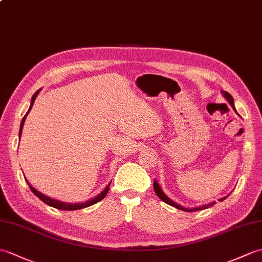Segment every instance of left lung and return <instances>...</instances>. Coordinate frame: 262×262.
Returning a JSON list of instances; mask_svg holds the SVG:
<instances>
[{
    "label": "left lung",
    "instance_id": "8db88e82",
    "mask_svg": "<svg viewBox=\"0 0 262 262\" xmlns=\"http://www.w3.org/2000/svg\"><path fill=\"white\" fill-rule=\"evenodd\" d=\"M222 93V95H223V97L224 98H226L227 100H228V102L230 103L231 105V107L233 108V111L236 113V111H235V107H234V101H233V98H232V96H231L229 93H227V91H221ZM238 114V113H236ZM239 115V114H238ZM154 191H155V193L157 194V196H159L163 202H165V203H167V204H169V205H172V206H174V208H176V209H179V210H182V211H185V212H194V211H199V210H203V209H206V208H210V206H212L213 205L215 202H211V203H209V204H204V205H202V206H199V208H185V206H183V205H180L179 203H176V202H174L173 200H171L169 199L165 193L163 192V190H162V187H161V185L157 183V181L155 180L154 181ZM229 196V194L227 196H224V198H222V199H220V201H223V200H226L227 198Z\"/></svg>",
    "mask_w": 262,
    "mask_h": 262
}]
</instances>
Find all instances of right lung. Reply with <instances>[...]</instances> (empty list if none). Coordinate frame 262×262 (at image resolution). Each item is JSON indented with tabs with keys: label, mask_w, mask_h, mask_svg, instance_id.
<instances>
[{
	"label": "right lung",
	"mask_w": 262,
	"mask_h": 262,
	"mask_svg": "<svg viewBox=\"0 0 262 262\" xmlns=\"http://www.w3.org/2000/svg\"><path fill=\"white\" fill-rule=\"evenodd\" d=\"M40 90H41V89L36 90L35 94L32 96L31 103H30V107H29V111L27 112L26 115H24V117H23L22 120H21V126H20V132H19V137H20V138H21V135H22V129H23L24 121H26V118H27V116H28L29 112L31 111V108H32L33 103H34V100H35V98H36V96H38V94L40 93ZM26 181H27V183H28V185H29V187H30V190H31V191L35 194V195L38 196V198L42 201V202H45L46 204L52 206V208H56V209H59V210H64V211L80 210V209H83V208H87V206L93 205V204H95V203H97V202H99V201H101L103 198L106 196V194L108 193V190H109V185H111V183H112V182H111V183H109V184L106 186L105 190H103L100 194H98V195L95 196L94 199H90V200L86 201V202H83V203H67V202H63V201H59V200H56V199H52V198H50V196L45 195V194H42V193L39 192L38 190H35V188H34L31 184L29 183L28 180H26Z\"/></svg>",
	"instance_id": "obj_1"
}]
</instances>
